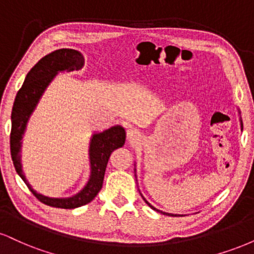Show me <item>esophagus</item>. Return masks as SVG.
Instances as JSON below:
<instances>
[{
    "instance_id": "esophagus-1",
    "label": "esophagus",
    "mask_w": 254,
    "mask_h": 254,
    "mask_svg": "<svg viewBox=\"0 0 254 254\" xmlns=\"http://www.w3.org/2000/svg\"><path fill=\"white\" fill-rule=\"evenodd\" d=\"M127 139H129L130 142L137 141V139H138V137H139L138 130H137V129H129L127 131Z\"/></svg>"
}]
</instances>
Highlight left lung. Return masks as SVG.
Here are the masks:
<instances>
[{
  "mask_svg": "<svg viewBox=\"0 0 254 254\" xmlns=\"http://www.w3.org/2000/svg\"><path fill=\"white\" fill-rule=\"evenodd\" d=\"M239 113H240V111H239ZM240 125H241V131H243V121H241V118H240ZM135 171H136V170H135ZM135 176H136V174H135ZM141 196H142V193H141ZM142 198H143V199H144V202H145V203H147V204H148V205H149V206H150V208H151V209H153V210H155V211H157V212H160V214H164V215H167V216H180V215H174V214H170V212H164V211L159 210V209L154 208V206H153V205H151V204H150L149 202H148V200H147V199H145V198H144L143 196H142Z\"/></svg>",
  "mask_w": 254,
  "mask_h": 254,
  "instance_id": "8db88e82",
  "label": "left lung"
}]
</instances>
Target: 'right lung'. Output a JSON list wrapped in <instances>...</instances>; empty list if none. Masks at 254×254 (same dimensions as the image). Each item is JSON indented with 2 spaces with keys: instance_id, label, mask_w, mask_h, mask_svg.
Listing matches in <instances>:
<instances>
[{
  "instance_id": "add662e5",
  "label": "right lung",
  "mask_w": 254,
  "mask_h": 254,
  "mask_svg": "<svg viewBox=\"0 0 254 254\" xmlns=\"http://www.w3.org/2000/svg\"><path fill=\"white\" fill-rule=\"evenodd\" d=\"M84 65V58L80 51L72 49H60L46 55L26 75L24 84L17 92L13 110H11L10 154L16 173L24 180L32 193L40 202L54 208L75 209L92 202L103 188L105 171L113 150L123 147L125 143V130L121 125L94 132L89 142L90 176L88 182L76 194L71 197H48L38 193L26 179L21 164L22 137L25 135L31 115L36 110L44 92L56 75L62 71H72Z\"/></svg>"
}]
</instances>
